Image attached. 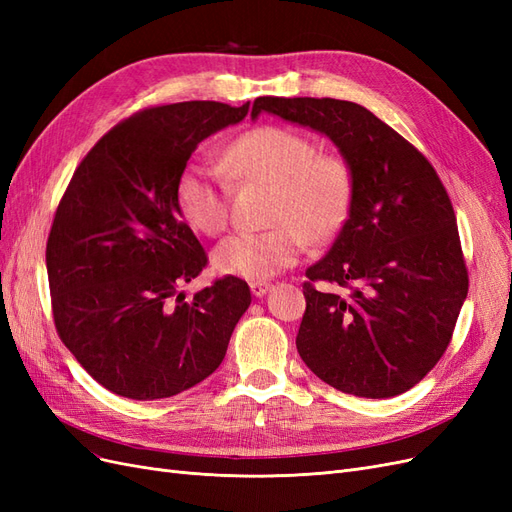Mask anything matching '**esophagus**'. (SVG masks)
Returning a JSON list of instances; mask_svg holds the SVG:
<instances>
[{
  "label": "esophagus",
  "instance_id": "1",
  "mask_svg": "<svg viewBox=\"0 0 512 512\" xmlns=\"http://www.w3.org/2000/svg\"><path fill=\"white\" fill-rule=\"evenodd\" d=\"M269 288H271L269 282H252L250 284V290H252L254 297H262V294H265Z\"/></svg>",
  "mask_w": 512,
  "mask_h": 512
}]
</instances>
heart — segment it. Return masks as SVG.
Returning a JSON list of instances; mask_svg holds the SVG:
<instances>
[{"instance_id": "heart-1", "label": "heart", "mask_w": 512, "mask_h": 512, "mask_svg": "<svg viewBox=\"0 0 512 512\" xmlns=\"http://www.w3.org/2000/svg\"><path fill=\"white\" fill-rule=\"evenodd\" d=\"M230 177L271 185L269 224L258 232H235L213 250V267L245 280L267 277L299 260L305 239L327 243L344 228L354 181L348 162L322 153L307 134L284 126L243 132L224 151ZM181 220L200 235H220L228 226V183L218 168L188 164L175 183Z\"/></svg>"}]
</instances>
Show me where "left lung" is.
<instances>
[{
  "mask_svg": "<svg viewBox=\"0 0 512 512\" xmlns=\"http://www.w3.org/2000/svg\"><path fill=\"white\" fill-rule=\"evenodd\" d=\"M327 134L352 170L348 220L305 271L297 350L333 389L384 399L412 389L451 344L468 269L436 168L365 106L335 98L254 100Z\"/></svg>",
  "mask_w": 512,
  "mask_h": 512,
  "instance_id": "left-lung-1",
  "label": "left lung"
}]
</instances>
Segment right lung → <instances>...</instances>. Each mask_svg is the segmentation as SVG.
Returning <instances> with one entry per match:
<instances>
[{
	"mask_svg": "<svg viewBox=\"0 0 512 512\" xmlns=\"http://www.w3.org/2000/svg\"><path fill=\"white\" fill-rule=\"evenodd\" d=\"M250 102L151 106L119 121L76 166L46 241L61 342L104 389L164 399L220 367L250 286L224 275L185 299L207 252L175 205L198 143L239 123Z\"/></svg>",
	"mask_w": 512,
	"mask_h": 512,
	"instance_id": "right-lung-1",
	"label": "right lung"
}]
</instances>
